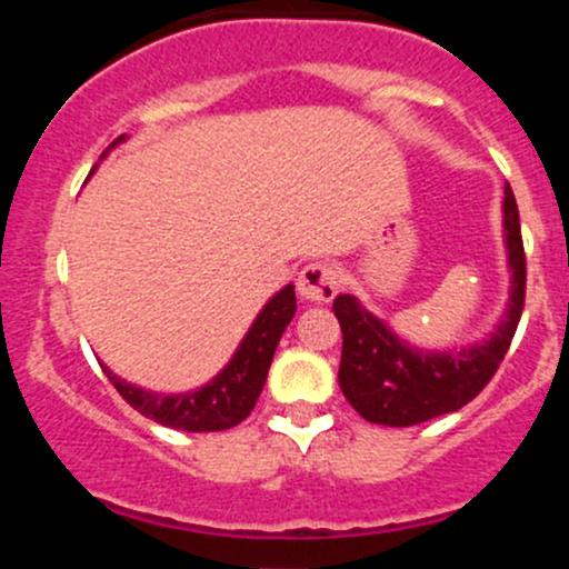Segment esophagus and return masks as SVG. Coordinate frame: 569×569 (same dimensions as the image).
<instances>
[{
  "label": "esophagus",
  "mask_w": 569,
  "mask_h": 569,
  "mask_svg": "<svg viewBox=\"0 0 569 569\" xmlns=\"http://www.w3.org/2000/svg\"><path fill=\"white\" fill-rule=\"evenodd\" d=\"M297 289L310 302H331L339 291V270L329 262H310L299 272Z\"/></svg>",
  "instance_id": "1"
}]
</instances>
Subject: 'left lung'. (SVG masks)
I'll return each mask as SVG.
<instances>
[{"instance_id": "left-lung-1", "label": "left lung", "mask_w": 569, "mask_h": 569, "mask_svg": "<svg viewBox=\"0 0 569 569\" xmlns=\"http://www.w3.org/2000/svg\"><path fill=\"white\" fill-rule=\"evenodd\" d=\"M502 211L513 270L511 305L498 331L485 345L462 352L415 350L363 310L350 293H339L335 299V316L342 326L339 388L363 420L390 428L420 426L466 407L495 377L511 348L527 293V257L511 184H506Z\"/></svg>"}]
</instances>
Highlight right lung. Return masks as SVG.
Masks as SVG:
<instances>
[{
    "mask_svg": "<svg viewBox=\"0 0 569 569\" xmlns=\"http://www.w3.org/2000/svg\"><path fill=\"white\" fill-rule=\"evenodd\" d=\"M293 310H297L293 286H286L283 291H278L264 305V310L259 312L251 331L240 342L238 352H234V358L227 363L224 371L213 377L206 388L194 390V393L160 396L152 393V390H141L122 382L109 369L103 371H107L109 382L114 385L117 393L126 398L130 407L141 411L149 420L160 422V426L187 430V433L227 430L243 422L251 415V409L257 407V398L264 388L267 371H270L280 335L291 323Z\"/></svg>",
    "mask_w": 569,
    "mask_h": 569,
    "instance_id": "obj_1",
    "label": "right lung"
}]
</instances>
